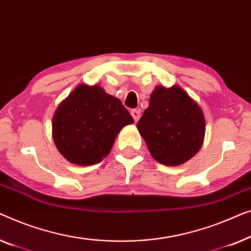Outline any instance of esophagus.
Here are the masks:
<instances>
[{
  "label": "esophagus",
  "instance_id": "34e87169",
  "mask_svg": "<svg viewBox=\"0 0 251 251\" xmlns=\"http://www.w3.org/2000/svg\"><path fill=\"white\" fill-rule=\"evenodd\" d=\"M130 115H132L134 122H137L140 119L141 112H140L139 109H132V111H130Z\"/></svg>",
  "mask_w": 251,
  "mask_h": 251
}]
</instances>
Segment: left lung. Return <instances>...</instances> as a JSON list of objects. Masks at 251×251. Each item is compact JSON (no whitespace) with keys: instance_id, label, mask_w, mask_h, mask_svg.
Segmentation results:
<instances>
[{"instance_id":"8db88e82","label":"left lung","mask_w":251,"mask_h":251,"mask_svg":"<svg viewBox=\"0 0 251 251\" xmlns=\"http://www.w3.org/2000/svg\"><path fill=\"white\" fill-rule=\"evenodd\" d=\"M136 126L151 156L167 166L192 158L204 136L202 111L178 86L157 87Z\"/></svg>"}]
</instances>
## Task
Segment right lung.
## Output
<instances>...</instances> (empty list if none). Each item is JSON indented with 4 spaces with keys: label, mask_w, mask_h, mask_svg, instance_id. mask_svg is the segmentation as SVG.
<instances>
[{
    "label": "right lung",
    "mask_w": 251,
    "mask_h": 251,
    "mask_svg": "<svg viewBox=\"0 0 251 251\" xmlns=\"http://www.w3.org/2000/svg\"><path fill=\"white\" fill-rule=\"evenodd\" d=\"M133 122L117 98L98 85H79L56 109L52 135L67 160L89 166L108 156L119 130Z\"/></svg>",
    "instance_id": "add662e5"
}]
</instances>
